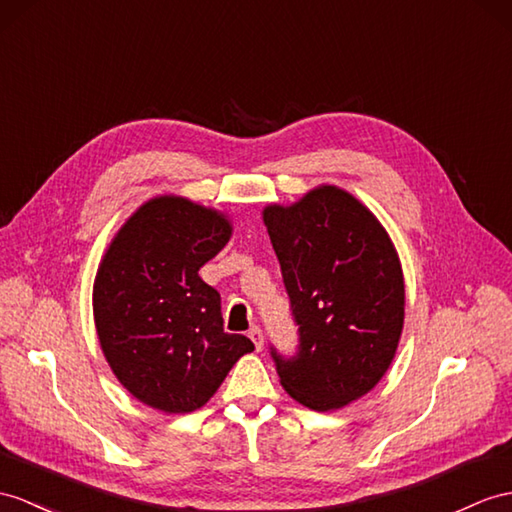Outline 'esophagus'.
<instances>
[{"label": "esophagus", "mask_w": 512, "mask_h": 512, "mask_svg": "<svg viewBox=\"0 0 512 512\" xmlns=\"http://www.w3.org/2000/svg\"><path fill=\"white\" fill-rule=\"evenodd\" d=\"M247 336H249V339L254 341V345H256V350H258V352L263 350V345H265V336H263V330H260L258 326H254V328H249Z\"/></svg>", "instance_id": "obj_1"}]
</instances>
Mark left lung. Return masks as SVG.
Here are the masks:
<instances>
[{"instance_id":"8db88e82","label":"left lung","mask_w":512,"mask_h":512,"mask_svg":"<svg viewBox=\"0 0 512 512\" xmlns=\"http://www.w3.org/2000/svg\"><path fill=\"white\" fill-rule=\"evenodd\" d=\"M299 332L297 354L271 347L293 400L319 413L369 393L404 328V276L382 223L339 186L263 210Z\"/></svg>"}]
</instances>
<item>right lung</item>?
Returning <instances> with one entry per match:
<instances>
[{
	"mask_svg": "<svg viewBox=\"0 0 512 512\" xmlns=\"http://www.w3.org/2000/svg\"><path fill=\"white\" fill-rule=\"evenodd\" d=\"M232 236L223 213L160 195L123 223L93 284L99 345L117 380L162 413H193L254 343L223 332L221 297L199 278Z\"/></svg>",
	"mask_w": 512,
	"mask_h": 512,
	"instance_id": "add662e5",
	"label": "right lung"
}]
</instances>
